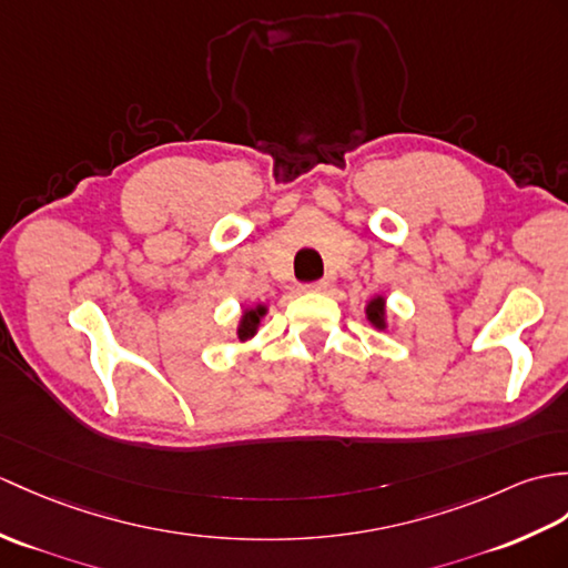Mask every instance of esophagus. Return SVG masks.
I'll list each match as a JSON object with an SVG mask.
<instances>
[{"instance_id":"34e87169","label":"esophagus","mask_w":568,"mask_h":568,"mask_svg":"<svg viewBox=\"0 0 568 568\" xmlns=\"http://www.w3.org/2000/svg\"><path fill=\"white\" fill-rule=\"evenodd\" d=\"M326 287H328V281H314V283L302 285V290H305V293H324Z\"/></svg>"}]
</instances>
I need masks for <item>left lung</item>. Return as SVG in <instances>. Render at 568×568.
<instances>
[{"mask_svg":"<svg viewBox=\"0 0 568 568\" xmlns=\"http://www.w3.org/2000/svg\"><path fill=\"white\" fill-rule=\"evenodd\" d=\"M385 297L375 295L371 302H367L365 307V316L367 322H371L375 328H387V320H385Z\"/></svg>","mask_w":568,"mask_h":568,"instance_id":"obj_1","label":"left lung"}]
</instances>
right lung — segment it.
<instances>
[{
  "mask_svg": "<svg viewBox=\"0 0 568 568\" xmlns=\"http://www.w3.org/2000/svg\"><path fill=\"white\" fill-rule=\"evenodd\" d=\"M266 312H268L266 305H256V307L244 310L242 320H240V326H236V338H240V341L252 338L256 334L261 320H263V316H266Z\"/></svg>",
  "mask_w": 568,
  "mask_h": 568,
  "instance_id": "right-lung-1",
  "label": "right lung"
}]
</instances>
